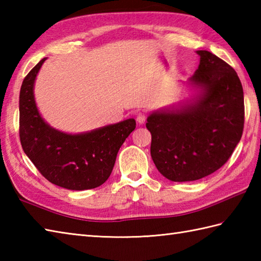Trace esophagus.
Segmentation results:
<instances>
[{
  "label": "esophagus",
  "instance_id": "obj_1",
  "mask_svg": "<svg viewBox=\"0 0 261 261\" xmlns=\"http://www.w3.org/2000/svg\"><path fill=\"white\" fill-rule=\"evenodd\" d=\"M146 119H147V116H146L145 113H139L137 115V121H138V123H139V124L145 123Z\"/></svg>",
  "mask_w": 261,
  "mask_h": 261
}]
</instances>
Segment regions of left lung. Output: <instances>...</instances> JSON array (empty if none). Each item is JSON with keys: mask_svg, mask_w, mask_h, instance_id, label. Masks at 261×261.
I'll list each match as a JSON object with an SVG mask.
<instances>
[{"mask_svg": "<svg viewBox=\"0 0 261 261\" xmlns=\"http://www.w3.org/2000/svg\"><path fill=\"white\" fill-rule=\"evenodd\" d=\"M196 54L198 68L188 80L193 96L147 118L151 158L171 181L197 180L222 167L245 123L243 90L236 70L212 53Z\"/></svg>", "mask_w": 261, "mask_h": 261, "instance_id": "obj_1", "label": "left lung"}]
</instances>
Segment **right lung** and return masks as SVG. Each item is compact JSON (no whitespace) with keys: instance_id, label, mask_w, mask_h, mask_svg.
I'll return each instance as SVG.
<instances>
[{"instance_id":"obj_1","label":"right lung","mask_w":261,"mask_h":261,"mask_svg":"<svg viewBox=\"0 0 261 261\" xmlns=\"http://www.w3.org/2000/svg\"><path fill=\"white\" fill-rule=\"evenodd\" d=\"M41 59L22 82L20 140L23 151L41 175L53 184L70 191L101 186L114 167L120 147L136 129L135 119L71 135L49 125L39 113L35 99V82Z\"/></svg>"}]
</instances>
